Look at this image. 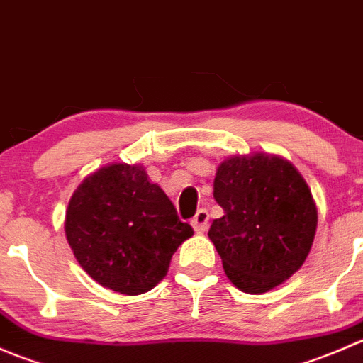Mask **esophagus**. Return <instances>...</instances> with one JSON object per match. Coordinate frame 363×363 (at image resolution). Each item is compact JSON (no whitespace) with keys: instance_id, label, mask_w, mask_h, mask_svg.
<instances>
[{"instance_id":"esophagus-1","label":"esophagus","mask_w":363,"mask_h":363,"mask_svg":"<svg viewBox=\"0 0 363 363\" xmlns=\"http://www.w3.org/2000/svg\"><path fill=\"white\" fill-rule=\"evenodd\" d=\"M208 225V212L205 208H200L199 212L195 214V218L191 219V226L195 228L196 233H203L207 230Z\"/></svg>"}]
</instances>
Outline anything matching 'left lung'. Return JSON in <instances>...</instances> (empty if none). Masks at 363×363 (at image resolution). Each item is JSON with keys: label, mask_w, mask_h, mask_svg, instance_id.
Wrapping results in <instances>:
<instances>
[{"label": "left lung", "mask_w": 363, "mask_h": 363, "mask_svg": "<svg viewBox=\"0 0 363 363\" xmlns=\"http://www.w3.org/2000/svg\"><path fill=\"white\" fill-rule=\"evenodd\" d=\"M214 199L225 214L212 221L208 239L240 291L265 294L303 265L318 208L290 161L267 152L228 156L216 172Z\"/></svg>", "instance_id": "left-lung-1"}]
</instances>
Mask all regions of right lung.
<instances>
[{"instance_id":"obj_1","label":"right lung","mask_w":363,"mask_h":363,"mask_svg":"<svg viewBox=\"0 0 363 363\" xmlns=\"http://www.w3.org/2000/svg\"><path fill=\"white\" fill-rule=\"evenodd\" d=\"M65 233L79 265L123 295L152 290L177 247L193 235L142 164L111 163L87 175L69 199Z\"/></svg>"}]
</instances>
